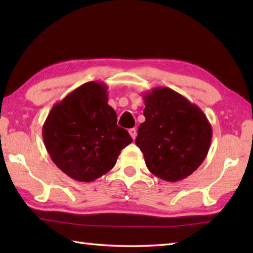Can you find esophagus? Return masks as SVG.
<instances>
[{
	"label": "esophagus",
	"mask_w": 253,
	"mask_h": 253,
	"mask_svg": "<svg viewBox=\"0 0 253 253\" xmlns=\"http://www.w3.org/2000/svg\"><path fill=\"white\" fill-rule=\"evenodd\" d=\"M129 135L131 136V138L133 139V140H135L136 137H137V130H136V128H130V129H129Z\"/></svg>",
	"instance_id": "esophagus-1"
}]
</instances>
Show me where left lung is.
Masks as SVG:
<instances>
[{
  "label": "left lung",
  "mask_w": 253,
  "mask_h": 253,
  "mask_svg": "<svg viewBox=\"0 0 253 253\" xmlns=\"http://www.w3.org/2000/svg\"><path fill=\"white\" fill-rule=\"evenodd\" d=\"M146 121L136 144L153 175L175 182L191 175L208 155L212 127L201 109L166 87L143 94Z\"/></svg>",
  "instance_id": "8db88e82"
}]
</instances>
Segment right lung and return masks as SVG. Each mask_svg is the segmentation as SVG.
Wrapping results in <instances>:
<instances>
[{
	"label": "right lung",
	"mask_w": 253,
	"mask_h": 253,
	"mask_svg": "<svg viewBox=\"0 0 253 253\" xmlns=\"http://www.w3.org/2000/svg\"><path fill=\"white\" fill-rule=\"evenodd\" d=\"M116 122L106 84L85 83L52 107L42 128L46 151L71 178L93 181L114 168L122 150L132 142Z\"/></svg>",
	"instance_id": "add662e5"
}]
</instances>
